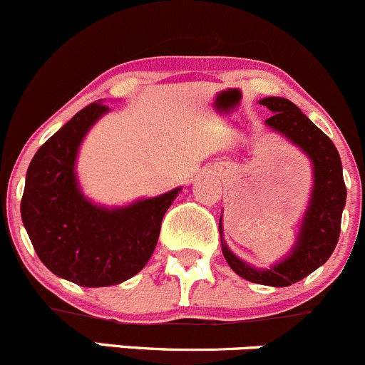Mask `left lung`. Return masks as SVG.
<instances>
[{
	"label": "left lung",
	"mask_w": 365,
	"mask_h": 365,
	"mask_svg": "<svg viewBox=\"0 0 365 365\" xmlns=\"http://www.w3.org/2000/svg\"><path fill=\"white\" fill-rule=\"evenodd\" d=\"M261 104L273 111V116L266 120L267 127L287 135L311 158L314 165L311 206L305 212L295 249L283 262L276 264L271 269H254L247 266L230 252L223 242L221 249L226 262L242 278L267 287H290L316 271L333 254L340 238L346 187L343 182L340 154L321 128H317L288 99L266 98Z\"/></svg>",
	"instance_id": "left-lung-1"
}]
</instances>
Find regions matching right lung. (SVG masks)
<instances>
[{
  "mask_svg": "<svg viewBox=\"0 0 365 365\" xmlns=\"http://www.w3.org/2000/svg\"><path fill=\"white\" fill-rule=\"evenodd\" d=\"M110 108L92 103L41 145L25 178L20 211L49 271L81 287H110L137 274L156 249L161 221L180 188L128 207L104 209L81 194L75 158L83 135Z\"/></svg>",
  "mask_w": 365,
  "mask_h": 365,
  "instance_id": "right-lung-1",
  "label": "right lung"
}]
</instances>
